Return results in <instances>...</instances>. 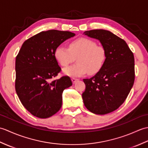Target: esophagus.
Returning a JSON list of instances; mask_svg holds the SVG:
<instances>
[{"mask_svg":"<svg viewBox=\"0 0 148 148\" xmlns=\"http://www.w3.org/2000/svg\"><path fill=\"white\" fill-rule=\"evenodd\" d=\"M71 80H72V83H75L78 79H76V78H75V77H72V78H71Z\"/></svg>","mask_w":148,"mask_h":148,"instance_id":"obj_1","label":"esophagus"}]
</instances>
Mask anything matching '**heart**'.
<instances>
[{
  "mask_svg": "<svg viewBox=\"0 0 148 148\" xmlns=\"http://www.w3.org/2000/svg\"><path fill=\"white\" fill-rule=\"evenodd\" d=\"M54 56L58 64L66 67L77 57V64L64 69L69 76H80L88 72L95 74L101 70L107 58V51L103 46L86 37H79L70 42L68 47L60 45L55 49Z\"/></svg>",
  "mask_w": 148,
  "mask_h": 148,
  "instance_id": "b5f03b06",
  "label": "heart"
}]
</instances>
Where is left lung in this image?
Here are the masks:
<instances>
[{
	"mask_svg": "<svg viewBox=\"0 0 148 148\" xmlns=\"http://www.w3.org/2000/svg\"><path fill=\"white\" fill-rule=\"evenodd\" d=\"M85 35L99 39L107 51L102 69L90 79H84V104L94 114H106L125 102L135 80L134 56L127 42L106 30L85 31Z\"/></svg>",
	"mask_w": 148,
	"mask_h": 148,
	"instance_id": "obj_1",
	"label": "left lung"
}]
</instances>
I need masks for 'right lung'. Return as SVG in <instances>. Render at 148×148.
I'll return each instance as SVG.
<instances>
[{
    "label": "right lung",
    "mask_w": 148,
    "mask_h": 148,
    "mask_svg": "<svg viewBox=\"0 0 148 148\" xmlns=\"http://www.w3.org/2000/svg\"><path fill=\"white\" fill-rule=\"evenodd\" d=\"M74 36L69 31H42L21 46L16 58L15 90L22 105L34 116L49 118L61 108L62 93L72 83L68 76L51 80L61 72L54 51Z\"/></svg>",
    "instance_id": "right-lung-1"
}]
</instances>
